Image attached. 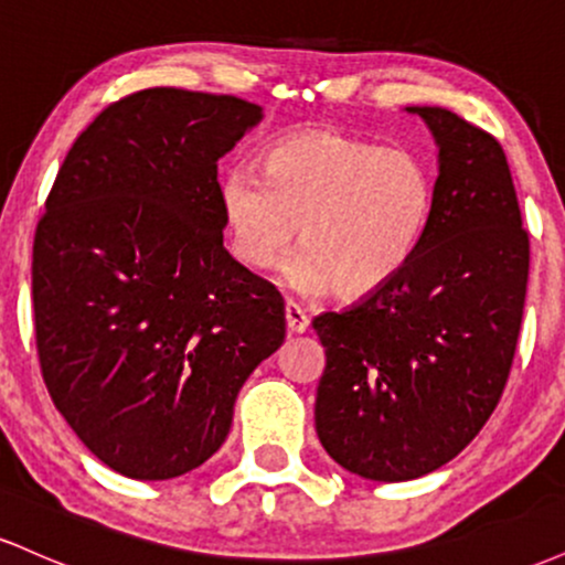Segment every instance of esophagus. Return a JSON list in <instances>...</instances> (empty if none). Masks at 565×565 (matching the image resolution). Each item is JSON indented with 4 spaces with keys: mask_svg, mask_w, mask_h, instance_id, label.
<instances>
[{
    "mask_svg": "<svg viewBox=\"0 0 565 565\" xmlns=\"http://www.w3.org/2000/svg\"><path fill=\"white\" fill-rule=\"evenodd\" d=\"M284 316H287V329L291 334H302L305 329L310 327L308 316H305V310L297 302H287V308H284Z\"/></svg>",
    "mask_w": 565,
    "mask_h": 565,
    "instance_id": "34e87169",
    "label": "esophagus"
}]
</instances>
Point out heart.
I'll return each instance as SVG.
<instances>
[{
	"mask_svg": "<svg viewBox=\"0 0 565 565\" xmlns=\"http://www.w3.org/2000/svg\"><path fill=\"white\" fill-rule=\"evenodd\" d=\"M260 167L263 174L228 170L217 185L231 249L246 268L274 270L297 236L289 281L353 300L385 287L417 255L433 178L412 148L302 129L270 142Z\"/></svg>",
	"mask_w": 565,
	"mask_h": 565,
	"instance_id": "obj_1",
	"label": "heart"
}]
</instances>
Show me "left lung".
I'll use <instances>...</instances> for the list:
<instances>
[{"label": "left lung", "mask_w": 565, "mask_h": 565, "mask_svg": "<svg viewBox=\"0 0 565 565\" xmlns=\"http://www.w3.org/2000/svg\"><path fill=\"white\" fill-rule=\"evenodd\" d=\"M419 114L440 172L417 255L393 281L313 319L327 366L316 433L369 481L438 470L481 433L508 385L529 284V231L494 135L436 106Z\"/></svg>", "instance_id": "1"}]
</instances>
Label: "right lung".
<instances>
[{"mask_svg":"<svg viewBox=\"0 0 565 565\" xmlns=\"http://www.w3.org/2000/svg\"><path fill=\"white\" fill-rule=\"evenodd\" d=\"M260 106L151 87L89 121L39 217L31 302L57 412L108 468L167 481L223 446L284 300L223 246L217 159Z\"/></svg>","mask_w":565,"mask_h":565,"instance_id":"right-lung-1","label":"right lung"}]
</instances>
